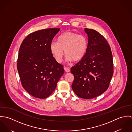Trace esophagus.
I'll list each match as a JSON object with an SVG mask.
<instances>
[{"label":"esophagus","mask_w":132,"mask_h":132,"mask_svg":"<svg viewBox=\"0 0 132 132\" xmlns=\"http://www.w3.org/2000/svg\"><path fill=\"white\" fill-rule=\"evenodd\" d=\"M64 71H65V72L66 73H68V72H69L70 71V69L68 68L67 67H64Z\"/></svg>","instance_id":"34e87169"}]
</instances>
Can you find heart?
<instances>
[{"mask_svg":"<svg viewBox=\"0 0 132 132\" xmlns=\"http://www.w3.org/2000/svg\"><path fill=\"white\" fill-rule=\"evenodd\" d=\"M58 42L53 41L50 44L51 52L57 62L62 61L64 55L69 61H78L85 56L88 47L87 39L84 36L67 31L60 35Z\"/></svg>","mask_w":132,"mask_h":132,"instance_id":"heart-1","label":"heart"}]
</instances>
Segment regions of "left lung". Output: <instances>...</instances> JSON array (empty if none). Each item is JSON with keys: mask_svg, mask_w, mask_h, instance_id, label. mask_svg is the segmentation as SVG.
Wrapping results in <instances>:
<instances>
[{"mask_svg": "<svg viewBox=\"0 0 132 132\" xmlns=\"http://www.w3.org/2000/svg\"><path fill=\"white\" fill-rule=\"evenodd\" d=\"M88 47L84 57L72 67L74 76L72 87L84 99L93 98L108 89L113 74L112 54L105 38L94 29L85 28Z\"/></svg>", "mask_w": 132, "mask_h": 132, "instance_id": "8db88e82", "label": "left lung"}]
</instances>
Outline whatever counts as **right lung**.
Returning <instances> with one entry per match:
<instances>
[{
    "label": "right lung",
    "instance_id": "add662e5",
    "mask_svg": "<svg viewBox=\"0 0 132 132\" xmlns=\"http://www.w3.org/2000/svg\"><path fill=\"white\" fill-rule=\"evenodd\" d=\"M60 28L39 30L22 42L17 60V70L22 86L33 96L45 98L56 87L64 73L63 65L54 58L50 44Z\"/></svg>",
    "mask_w": 132,
    "mask_h": 132
}]
</instances>
